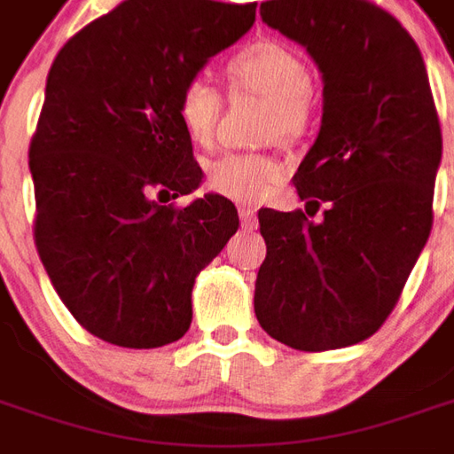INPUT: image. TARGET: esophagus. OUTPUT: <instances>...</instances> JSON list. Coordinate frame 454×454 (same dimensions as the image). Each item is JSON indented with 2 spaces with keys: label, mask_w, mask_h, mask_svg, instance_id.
Returning <instances> with one entry per match:
<instances>
[{
  "label": "esophagus",
  "mask_w": 454,
  "mask_h": 454,
  "mask_svg": "<svg viewBox=\"0 0 454 454\" xmlns=\"http://www.w3.org/2000/svg\"><path fill=\"white\" fill-rule=\"evenodd\" d=\"M240 223H243V228H247V231H253V228H257V214L255 208L250 207H240Z\"/></svg>",
  "instance_id": "obj_1"
}]
</instances>
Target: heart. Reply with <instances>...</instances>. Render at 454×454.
<instances>
[{
  "label": "heart",
  "instance_id": "1",
  "mask_svg": "<svg viewBox=\"0 0 454 454\" xmlns=\"http://www.w3.org/2000/svg\"><path fill=\"white\" fill-rule=\"evenodd\" d=\"M231 92H250L267 102L265 136L294 140L309 126L314 90L304 60L279 41H255L223 65ZM177 119L187 138L208 145L216 133L221 97L214 87L192 80L177 94ZM285 179V165L270 153H226L207 165V184L221 197L257 204Z\"/></svg>",
  "mask_w": 454,
  "mask_h": 454
}]
</instances>
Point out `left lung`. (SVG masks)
Returning a JSON list of instances; mask_svg holds the SVG:
<instances>
[{
    "label": "left lung",
    "mask_w": 454,
    "mask_h": 454,
    "mask_svg": "<svg viewBox=\"0 0 454 454\" xmlns=\"http://www.w3.org/2000/svg\"><path fill=\"white\" fill-rule=\"evenodd\" d=\"M260 16L324 74L321 130L294 184L309 215L329 207L321 222L257 214L267 255L255 316L294 350H338L380 331L428 240L438 112L419 45L377 4L270 0Z\"/></svg>",
    "instance_id": "obj_1"
}]
</instances>
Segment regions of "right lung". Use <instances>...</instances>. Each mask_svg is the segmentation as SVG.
Returning a JSON list of instances; mask_svg holds the SVG:
<instances>
[{"label":"right lung","instance_id":"add662e5","mask_svg":"<svg viewBox=\"0 0 454 454\" xmlns=\"http://www.w3.org/2000/svg\"><path fill=\"white\" fill-rule=\"evenodd\" d=\"M255 21V4L126 0L60 48L28 168L34 236L84 331L160 348L192 324L194 279L238 231L233 201L204 194L177 94Z\"/></svg>","mask_w":454,"mask_h":454}]
</instances>
